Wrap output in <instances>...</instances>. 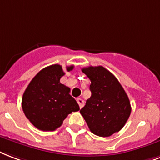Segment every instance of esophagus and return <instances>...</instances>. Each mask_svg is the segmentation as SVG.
Segmentation results:
<instances>
[{
	"label": "esophagus",
	"mask_w": 160,
	"mask_h": 160,
	"mask_svg": "<svg viewBox=\"0 0 160 160\" xmlns=\"http://www.w3.org/2000/svg\"><path fill=\"white\" fill-rule=\"evenodd\" d=\"M77 102L78 103L79 107H80V109H81L82 107H83V105H84V100H83L82 98H77Z\"/></svg>",
	"instance_id": "34e87169"
}]
</instances>
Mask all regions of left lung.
Masks as SVG:
<instances>
[{
	"label": "left lung",
	"mask_w": 160,
	"mask_h": 160,
	"mask_svg": "<svg viewBox=\"0 0 160 160\" xmlns=\"http://www.w3.org/2000/svg\"><path fill=\"white\" fill-rule=\"evenodd\" d=\"M82 72L91 81L92 94L80 113L93 134L110 137L121 130L130 116L128 96L117 78L104 67H84Z\"/></svg>",
	"instance_id": "8db88e82"
}]
</instances>
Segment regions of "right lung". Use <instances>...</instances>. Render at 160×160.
Listing matches in <instances>:
<instances>
[{"label": "right lung", "mask_w": 160, "mask_h": 160, "mask_svg": "<svg viewBox=\"0 0 160 160\" xmlns=\"http://www.w3.org/2000/svg\"><path fill=\"white\" fill-rule=\"evenodd\" d=\"M73 66L67 67V72ZM65 72L61 65L55 64L36 74L23 93L22 107L32 124L41 131H55L72 111L80 110L70 88L61 83Z\"/></svg>", "instance_id": "1"}]
</instances>
